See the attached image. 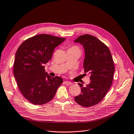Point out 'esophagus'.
I'll return each instance as SVG.
<instances>
[{
  "instance_id": "obj_1",
  "label": "esophagus",
  "mask_w": 134,
  "mask_h": 134,
  "mask_svg": "<svg viewBox=\"0 0 134 134\" xmlns=\"http://www.w3.org/2000/svg\"><path fill=\"white\" fill-rule=\"evenodd\" d=\"M64 84L67 85H70L71 84H72L73 83L72 82H71V81H64Z\"/></svg>"
}]
</instances>
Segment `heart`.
Listing matches in <instances>:
<instances>
[{"instance_id":"obj_1","label":"heart","mask_w":134,"mask_h":134,"mask_svg":"<svg viewBox=\"0 0 134 134\" xmlns=\"http://www.w3.org/2000/svg\"><path fill=\"white\" fill-rule=\"evenodd\" d=\"M75 50V51H79L80 53V49H79L78 47H77V46H72V47H71L70 48H69L68 50Z\"/></svg>"}]
</instances>
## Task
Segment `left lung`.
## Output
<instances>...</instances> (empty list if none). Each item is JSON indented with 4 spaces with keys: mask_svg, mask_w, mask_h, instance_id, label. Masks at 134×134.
<instances>
[{
    "mask_svg": "<svg viewBox=\"0 0 134 134\" xmlns=\"http://www.w3.org/2000/svg\"><path fill=\"white\" fill-rule=\"evenodd\" d=\"M83 45L85 50L83 67L90 74V83L86 86L78 83L81 94L74 97L79 105L89 107L100 103L112 85L114 72V62L107 46L90 34H84L74 40Z\"/></svg>",
    "mask_w": 134,
    "mask_h": 134,
    "instance_id": "1",
    "label": "left lung"
}]
</instances>
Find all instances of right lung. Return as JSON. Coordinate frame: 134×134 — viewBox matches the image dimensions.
<instances>
[{
    "instance_id": "1",
    "label": "right lung",
    "mask_w": 134,
    "mask_h": 134,
    "mask_svg": "<svg viewBox=\"0 0 134 134\" xmlns=\"http://www.w3.org/2000/svg\"><path fill=\"white\" fill-rule=\"evenodd\" d=\"M65 39L38 34L25 40L17 49L14 76L21 94L31 103L41 105L50 101L63 83L60 77H50L44 65L51 59L55 48Z\"/></svg>"
}]
</instances>
